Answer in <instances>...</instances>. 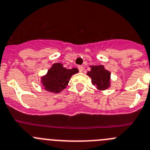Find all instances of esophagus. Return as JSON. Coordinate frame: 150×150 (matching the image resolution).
I'll list each match as a JSON object with an SVG mask.
<instances>
[{
    "label": "esophagus",
    "mask_w": 150,
    "mask_h": 150,
    "mask_svg": "<svg viewBox=\"0 0 150 150\" xmlns=\"http://www.w3.org/2000/svg\"><path fill=\"white\" fill-rule=\"evenodd\" d=\"M78 70H79V72H82L83 71V67H82V66H79V67H78Z\"/></svg>",
    "instance_id": "esophagus-1"
}]
</instances>
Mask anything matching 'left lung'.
<instances>
[{
  "label": "left lung",
  "instance_id": "left-lung-1",
  "mask_svg": "<svg viewBox=\"0 0 150 150\" xmlns=\"http://www.w3.org/2000/svg\"><path fill=\"white\" fill-rule=\"evenodd\" d=\"M87 75L91 78L92 83L98 90H105L110 87V72L103 65L90 66Z\"/></svg>",
  "mask_w": 150,
  "mask_h": 150
}]
</instances>
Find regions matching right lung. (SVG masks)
Masks as SVG:
<instances>
[{"label": "right lung", "mask_w": 150, "mask_h": 150, "mask_svg": "<svg viewBox=\"0 0 150 150\" xmlns=\"http://www.w3.org/2000/svg\"><path fill=\"white\" fill-rule=\"evenodd\" d=\"M78 72L77 68L69 69L60 63H53L47 73L41 77V83L46 91L58 93L67 88L71 77Z\"/></svg>", "instance_id": "right-lung-1"}]
</instances>
